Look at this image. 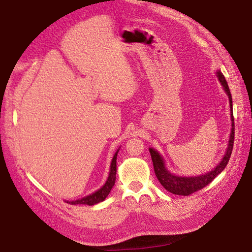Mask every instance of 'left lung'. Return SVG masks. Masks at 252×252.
Masks as SVG:
<instances>
[{"label": "left lung", "instance_id": "8db88e82", "mask_svg": "<svg viewBox=\"0 0 252 252\" xmlns=\"http://www.w3.org/2000/svg\"><path fill=\"white\" fill-rule=\"evenodd\" d=\"M216 76L220 82L223 91H225L228 99H229V106H230V120H231V127H230V134L229 139H228V144L226 152L221 158L220 162H219L213 170L206 172L204 174L196 176H184V175H176L173 174L171 171H168L166 166V162L164 159L163 155L153 148H150L149 151L151 153V158L153 161L154 172L157 175L158 182L166 190L170 191L172 194L175 195H182L187 196L195 193L199 189H204L206 185H208L215 177L219 175L225 167L227 166L228 162H229L230 155L232 152V146H234V139H235V122H234V114H232V98L231 94L228 87L227 81L223 77L222 72L220 70H216Z\"/></svg>", "mask_w": 252, "mask_h": 252}]
</instances>
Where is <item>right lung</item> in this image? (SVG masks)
I'll return each instance as SVG.
<instances>
[{"mask_svg": "<svg viewBox=\"0 0 252 252\" xmlns=\"http://www.w3.org/2000/svg\"><path fill=\"white\" fill-rule=\"evenodd\" d=\"M120 148H119L116 153H114L113 158L111 159V164H110V170H109V175L107 177V181L104 184L100 187L99 189H97L94 193H91L87 196H84V197L75 199V200H66L67 203H69L71 205H89L93 206L98 204L100 202H103L104 199L108 197L109 193H110L112 187L114 186V183H116V174H117V155Z\"/></svg>", "mask_w": 252, "mask_h": 252, "instance_id": "add662e5", "label": "right lung"}]
</instances>
